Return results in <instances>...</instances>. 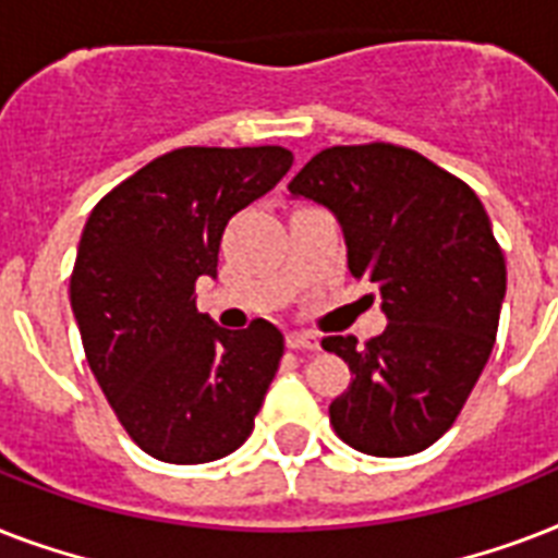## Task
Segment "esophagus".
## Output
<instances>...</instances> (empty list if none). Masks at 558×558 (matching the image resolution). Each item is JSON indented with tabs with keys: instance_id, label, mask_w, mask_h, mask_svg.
<instances>
[{
	"instance_id": "1",
	"label": "esophagus",
	"mask_w": 558,
	"mask_h": 558,
	"mask_svg": "<svg viewBox=\"0 0 558 558\" xmlns=\"http://www.w3.org/2000/svg\"><path fill=\"white\" fill-rule=\"evenodd\" d=\"M287 348H292V350H318V339H315L313 332L292 330V332H287Z\"/></svg>"
}]
</instances>
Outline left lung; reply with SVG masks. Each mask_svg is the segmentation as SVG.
I'll return each instance as SVG.
<instances>
[{"label":"left lung","instance_id":"8db88e82","mask_svg":"<svg viewBox=\"0 0 558 558\" xmlns=\"http://www.w3.org/2000/svg\"><path fill=\"white\" fill-rule=\"evenodd\" d=\"M339 219L353 278L381 295L388 327L322 341L350 365L330 402L341 440L373 458H405L458 420L493 353L507 263L475 191L397 144L330 147L289 182Z\"/></svg>","mask_w":558,"mask_h":558}]
</instances>
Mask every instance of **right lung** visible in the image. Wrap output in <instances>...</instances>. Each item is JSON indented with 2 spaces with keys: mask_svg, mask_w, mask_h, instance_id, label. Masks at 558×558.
Returning a JSON list of instances; mask_svg holds the SVG:
<instances>
[{
  "mask_svg": "<svg viewBox=\"0 0 558 558\" xmlns=\"http://www.w3.org/2000/svg\"><path fill=\"white\" fill-rule=\"evenodd\" d=\"M287 147H182L121 182L86 219L72 298L83 350L126 434L165 463L240 449L269 390L283 336L252 322L231 332L196 310L217 278L236 210L287 177Z\"/></svg>",
  "mask_w": 558,
  "mask_h": 558,
  "instance_id": "add662e5",
  "label": "right lung"
}]
</instances>
